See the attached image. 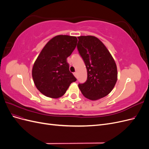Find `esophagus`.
I'll return each instance as SVG.
<instances>
[{
    "instance_id": "1",
    "label": "esophagus",
    "mask_w": 149,
    "mask_h": 149,
    "mask_svg": "<svg viewBox=\"0 0 149 149\" xmlns=\"http://www.w3.org/2000/svg\"><path fill=\"white\" fill-rule=\"evenodd\" d=\"M73 74H74V76H75V77L76 78L77 77V73H76V72H74V73H73Z\"/></svg>"
}]
</instances>
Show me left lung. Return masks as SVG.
<instances>
[{"instance_id": "8db88e82", "label": "left lung", "mask_w": 149, "mask_h": 149, "mask_svg": "<svg viewBox=\"0 0 149 149\" xmlns=\"http://www.w3.org/2000/svg\"><path fill=\"white\" fill-rule=\"evenodd\" d=\"M77 48L87 69L88 78L78 87L83 96L95 101L106 96L114 88L118 79V70L114 58L106 46L94 36L78 37Z\"/></svg>"}]
</instances>
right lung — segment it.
<instances>
[{"label":"right lung","mask_w":149,"mask_h":149,"mask_svg":"<svg viewBox=\"0 0 149 149\" xmlns=\"http://www.w3.org/2000/svg\"><path fill=\"white\" fill-rule=\"evenodd\" d=\"M78 40L69 35H57L45 45L35 61L32 78L38 91L49 97L63 96L76 81L69 70L67 58L76 48Z\"/></svg>","instance_id":"obj_1"}]
</instances>
